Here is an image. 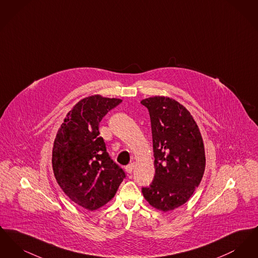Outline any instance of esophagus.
<instances>
[{
    "label": "esophagus",
    "mask_w": 258,
    "mask_h": 258,
    "mask_svg": "<svg viewBox=\"0 0 258 258\" xmlns=\"http://www.w3.org/2000/svg\"><path fill=\"white\" fill-rule=\"evenodd\" d=\"M134 167H135V165H134V163H131V164H128V165H126L125 166V171L127 172V173H132L133 170H134Z\"/></svg>",
    "instance_id": "34e87169"
}]
</instances>
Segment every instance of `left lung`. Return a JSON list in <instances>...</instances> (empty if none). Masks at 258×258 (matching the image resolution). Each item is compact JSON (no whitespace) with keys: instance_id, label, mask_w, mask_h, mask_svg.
Returning a JSON list of instances; mask_svg holds the SVG:
<instances>
[{"instance_id":"obj_1","label":"left lung","mask_w":258,"mask_h":258,"mask_svg":"<svg viewBox=\"0 0 258 258\" xmlns=\"http://www.w3.org/2000/svg\"><path fill=\"white\" fill-rule=\"evenodd\" d=\"M150 114L156 173L142 194L151 206L168 212L194 195L205 170L203 139L194 117L173 98L141 100Z\"/></svg>"}]
</instances>
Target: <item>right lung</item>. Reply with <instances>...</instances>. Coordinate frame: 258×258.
Wrapping results in <instances>:
<instances>
[{
	"instance_id": "add662e5",
	"label": "right lung",
	"mask_w": 258,
	"mask_h": 258,
	"mask_svg": "<svg viewBox=\"0 0 258 258\" xmlns=\"http://www.w3.org/2000/svg\"><path fill=\"white\" fill-rule=\"evenodd\" d=\"M120 98L91 96L67 114L52 151L57 183L72 201L89 211L104 206L115 197L125 174L111 160L98 125Z\"/></svg>"
}]
</instances>
